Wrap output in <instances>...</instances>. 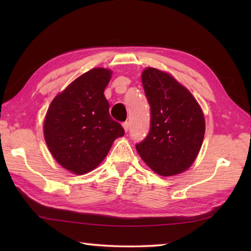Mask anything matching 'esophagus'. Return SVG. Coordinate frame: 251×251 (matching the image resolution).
<instances>
[{
  "mask_svg": "<svg viewBox=\"0 0 251 251\" xmlns=\"http://www.w3.org/2000/svg\"><path fill=\"white\" fill-rule=\"evenodd\" d=\"M123 128H124V130L127 132V131H128V129H129V122H124V123H123Z\"/></svg>",
  "mask_w": 251,
  "mask_h": 251,
  "instance_id": "34e87169",
  "label": "esophagus"
}]
</instances>
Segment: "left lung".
I'll return each mask as SVG.
<instances>
[{
	"label": "left lung",
	"instance_id": "obj_1",
	"mask_svg": "<svg viewBox=\"0 0 251 251\" xmlns=\"http://www.w3.org/2000/svg\"><path fill=\"white\" fill-rule=\"evenodd\" d=\"M151 108V127L136 145L140 157L154 173L175 176L185 172L199 154L205 135V119L188 89L170 74L147 68L141 75Z\"/></svg>",
	"mask_w": 251,
	"mask_h": 251
}]
</instances>
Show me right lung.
<instances>
[{"mask_svg": "<svg viewBox=\"0 0 251 251\" xmlns=\"http://www.w3.org/2000/svg\"><path fill=\"white\" fill-rule=\"evenodd\" d=\"M108 69L82 74L51 101L44 121V137L51 155L76 175L95 169L116 138L125 131L109 113L104 89L111 79Z\"/></svg>", "mask_w": 251, "mask_h": 251, "instance_id": "1", "label": "right lung"}]
</instances>
